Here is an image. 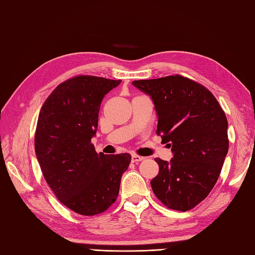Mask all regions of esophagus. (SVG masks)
Wrapping results in <instances>:
<instances>
[{
    "label": "esophagus",
    "instance_id": "1",
    "mask_svg": "<svg viewBox=\"0 0 255 255\" xmlns=\"http://www.w3.org/2000/svg\"><path fill=\"white\" fill-rule=\"evenodd\" d=\"M131 160H132V162H133V163H138L140 161L145 160V157L140 156V155H136V154H132Z\"/></svg>",
    "mask_w": 255,
    "mask_h": 255
}]
</instances>
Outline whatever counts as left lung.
<instances>
[{
	"label": "left lung",
	"mask_w": 255,
	"mask_h": 255,
	"mask_svg": "<svg viewBox=\"0 0 255 255\" xmlns=\"http://www.w3.org/2000/svg\"><path fill=\"white\" fill-rule=\"evenodd\" d=\"M151 98L156 134L171 147L170 162L156 157L151 181L156 198L169 209H193L217 183L228 154V120L218 100L203 85L180 75L133 81Z\"/></svg>",
	"instance_id": "1"
}]
</instances>
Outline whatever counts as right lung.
Listing matches in <instances>:
<instances>
[{
	"label": "right lung",
	"mask_w": 255,
	"mask_h": 255,
	"mask_svg": "<svg viewBox=\"0 0 255 255\" xmlns=\"http://www.w3.org/2000/svg\"><path fill=\"white\" fill-rule=\"evenodd\" d=\"M121 83L80 75L60 84L45 100L37 120L35 154L47 184L61 203L82 215L104 212L117 200L131 155L97 153L103 98Z\"/></svg>",
	"instance_id": "obj_1"
}]
</instances>
